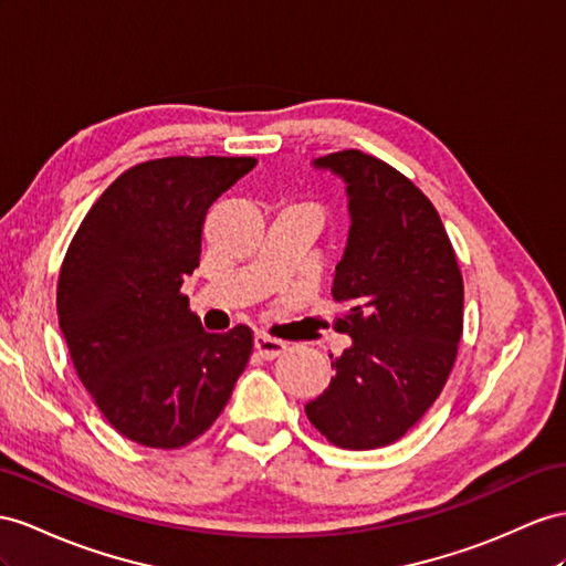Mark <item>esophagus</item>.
Instances as JSON below:
<instances>
[{
	"mask_svg": "<svg viewBox=\"0 0 566 566\" xmlns=\"http://www.w3.org/2000/svg\"><path fill=\"white\" fill-rule=\"evenodd\" d=\"M253 346H255V352L263 356V358H277V356H282L286 352V344L284 342L272 339L268 335H255Z\"/></svg>",
	"mask_w": 566,
	"mask_h": 566,
	"instance_id": "34e87169",
	"label": "esophagus"
}]
</instances>
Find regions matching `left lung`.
Here are the masks:
<instances>
[{
  "mask_svg": "<svg viewBox=\"0 0 566 566\" xmlns=\"http://www.w3.org/2000/svg\"><path fill=\"white\" fill-rule=\"evenodd\" d=\"M344 181L349 237L335 268L337 329L352 346L306 403L308 421L344 449L399 440L440 397L463 327V282L438 210L382 159L360 150L313 159Z\"/></svg>",
  "mask_w": 566,
  "mask_h": 566,
  "instance_id": "1",
  "label": "left lung"
}]
</instances>
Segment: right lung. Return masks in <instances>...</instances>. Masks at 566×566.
Wrapping results in <instances>:
<instances>
[{"instance_id": "1", "label": "right lung", "mask_w": 566, "mask_h": 566, "mask_svg": "<svg viewBox=\"0 0 566 566\" xmlns=\"http://www.w3.org/2000/svg\"><path fill=\"white\" fill-rule=\"evenodd\" d=\"M255 157H163L136 165L85 214L56 286L71 360L124 438L177 449L222 413L253 352L245 325L210 335L181 284L200 265L212 202Z\"/></svg>"}]
</instances>
